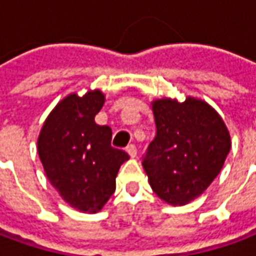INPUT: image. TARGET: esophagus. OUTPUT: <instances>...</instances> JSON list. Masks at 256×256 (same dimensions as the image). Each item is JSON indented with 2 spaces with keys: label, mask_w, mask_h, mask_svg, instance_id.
Returning a JSON list of instances; mask_svg holds the SVG:
<instances>
[{
  "label": "esophagus",
  "mask_w": 256,
  "mask_h": 256,
  "mask_svg": "<svg viewBox=\"0 0 256 256\" xmlns=\"http://www.w3.org/2000/svg\"><path fill=\"white\" fill-rule=\"evenodd\" d=\"M126 152H128L130 158H136L137 156V148H136V145H128V148H126Z\"/></svg>",
  "instance_id": "obj_1"
}]
</instances>
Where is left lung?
<instances>
[{"label":"left lung","instance_id":"1","mask_svg":"<svg viewBox=\"0 0 256 256\" xmlns=\"http://www.w3.org/2000/svg\"><path fill=\"white\" fill-rule=\"evenodd\" d=\"M156 136L142 167L152 190L170 206H185L208 188L230 150V134L208 102L186 97L150 102Z\"/></svg>","mask_w":256,"mask_h":256}]
</instances>
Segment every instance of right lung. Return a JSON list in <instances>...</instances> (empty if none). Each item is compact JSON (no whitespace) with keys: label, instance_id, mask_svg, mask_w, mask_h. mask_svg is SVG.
<instances>
[{"label":"right lung","instance_id":"obj_1","mask_svg":"<svg viewBox=\"0 0 256 256\" xmlns=\"http://www.w3.org/2000/svg\"><path fill=\"white\" fill-rule=\"evenodd\" d=\"M104 102L98 89L68 94L48 115L36 142L49 182L68 206L88 214L106 206L128 159L124 150L111 146V128L94 122Z\"/></svg>","mask_w":256,"mask_h":256}]
</instances>
